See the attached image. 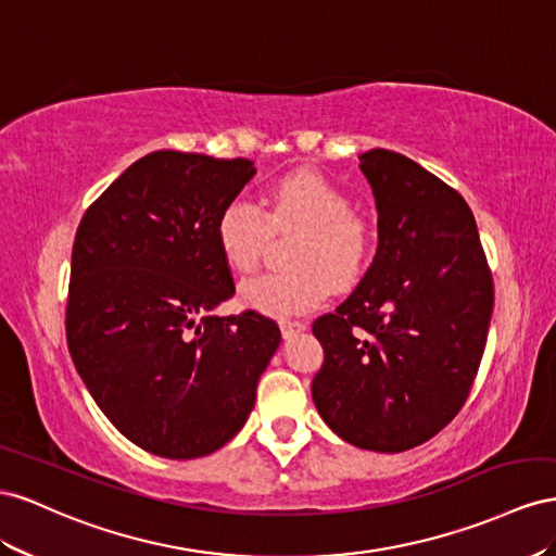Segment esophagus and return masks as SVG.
<instances>
[{
	"label": "esophagus",
	"instance_id": "esophagus-1",
	"mask_svg": "<svg viewBox=\"0 0 556 556\" xmlns=\"http://www.w3.org/2000/svg\"><path fill=\"white\" fill-rule=\"evenodd\" d=\"M279 328H281V336L283 338H293V336H298L300 330H305L307 324L305 321H298V319H281Z\"/></svg>",
	"mask_w": 556,
	"mask_h": 556
}]
</instances>
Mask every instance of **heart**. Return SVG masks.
Returning a JSON list of instances; mask_svg holds the SVG:
<instances>
[{
    "label": "heart",
    "mask_w": 556,
    "mask_h": 556,
    "mask_svg": "<svg viewBox=\"0 0 556 556\" xmlns=\"http://www.w3.org/2000/svg\"><path fill=\"white\" fill-rule=\"evenodd\" d=\"M273 230H303L291 253L295 267L247 281L240 295L249 307L275 316L307 312L326 298L328 283L349 287L366 269L370 228L319 174H283L267 188L265 210L247 198L230 200L216 218L220 256L237 275L256 273Z\"/></svg>",
    "instance_id": "heart-1"
}]
</instances>
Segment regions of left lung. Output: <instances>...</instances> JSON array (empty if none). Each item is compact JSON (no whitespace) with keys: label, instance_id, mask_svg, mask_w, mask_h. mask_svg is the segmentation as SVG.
<instances>
[{"label":"left lung","instance_id":"left-lung-1","mask_svg":"<svg viewBox=\"0 0 556 556\" xmlns=\"http://www.w3.org/2000/svg\"><path fill=\"white\" fill-rule=\"evenodd\" d=\"M379 244L344 303L314 321L321 419L349 445L405 452L464 407L486 344L494 279L466 200L409 157L372 149Z\"/></svg>","mask_w":556,"mask_h":556}]
</instances>
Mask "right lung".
Segmentation results:
<instances>
[{
    "instance_id": "obj_1",
    "label": "right lung",
    "mask_w": 556,
    "mask_h": 556,
    "mask_svg": "<svg viewBox=\"0 0 556 556\" xmlns=\"http://www.w3.org/2000/svg\"><path fill=\"white\" fill-rule=\"evenodd\" d=\"M253 174L247 157L153 151L78 224L70 354L106 419L155 456L224 447L279 346V326L256 309L214 314L235 295L216 218Z\"/></svg>"
}]
</instances>
